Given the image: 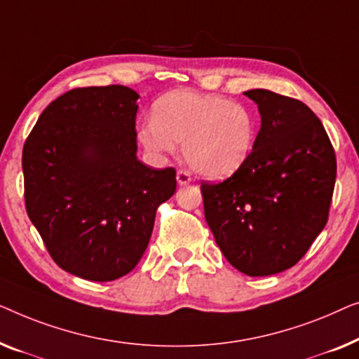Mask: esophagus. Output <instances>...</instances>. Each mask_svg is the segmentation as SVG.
I'll return each instance as SVG.
<instances>
[{"instance_id": "1", "label": "esophagus", "mask_w": 359, "mask_h": 359, "mask_svg": "<svg viewBox=\"0 0 359 359\" xmlns=\"http://www.w3.org/2000/svg\"><path fill=\"white\" fill-rule=\"evenodd\" d=\"M177 182H179L180 185H187V184H190V182H191V175H190V172H187V170H184V169L177 170Z\"/></svg>"}]
</instances>
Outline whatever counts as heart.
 I'll list each match as a JSON object with an SVG mask.
<instances>
[{"mask_svg":"<svg viewBox=\"0 0 359 359\" xmlns=\"http://www.w3.org/2000/svg\"><path fill=\"white\" fill-rule=\"evenodd\" d=\"M138 141L154 156L182 153L195 172L224 179L249 161L257 138V117L244 104L218 94L174 90L154 104L153 118L138 127Z\"/></svg>","mask_w":359,"mask_h":359,"instance_id":"heart-1","label":"heart"}]
</instances>
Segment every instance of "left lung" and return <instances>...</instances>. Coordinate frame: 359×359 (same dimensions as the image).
I'll use <instances>...</instances> for the list:
<instances>
[{"instance_id": "left-lung-1", "label": "left lung", "mask_w": 359, "mask_h": 359, "mask_svg": "<svg viewBox=\"0 0 359 359\" xmlns=\"http://www.w3.org/2000/svg\"><path fill=\"white\" fill-rule=\"evenodd\" d=\"M262 127L250 158L219 184H201L205 218L229 264L269 276L299 262L329 219L335 151L301 100L266 89L244 93Z\"/></svg>"}]
</instances>
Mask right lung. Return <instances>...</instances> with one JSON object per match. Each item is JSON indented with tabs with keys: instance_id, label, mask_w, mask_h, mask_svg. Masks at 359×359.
Here are the masks:
<instances>
[{
	"instance_id": "1",
	"label": "right lung",
	"mask_w": 359,
	"mask_h": 359,
	"mask_svg": "<svg viewBox=\"0 0 359 359\" xmlns=\"http://www.w3.org/2000/svg\"><path fill=\"white\" fill-rule=\"evenodd\" d=\"M127 86L76 88L40 115L22 149L30 221L60 269L89 281L130 273L148 247L175 169L136 158V100Z\"/></svg>"
}]
</instances>
